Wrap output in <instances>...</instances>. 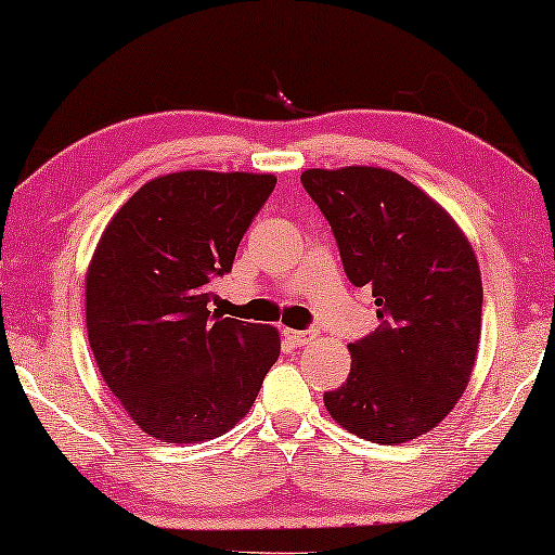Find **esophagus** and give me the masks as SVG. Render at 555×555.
<instances>
[{"instance_id": "esophagus-1", "label": "esophagus", "mask_w": 555, "mask_h": 555, "mask_svg": "<svg viewBox=\"0 0 555 555\" xmlns=\"http://www.w3.org/2000/svg\"><path fill=\"white\" fill-rule=\"evenodd\" d=\"M283 336L291 340L293 346H306L310 338H315L313 331H295V328H283Z\"/></svg>"}]
</instances>
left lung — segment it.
<instances>
[{
	"label": "left lung",
	"mask_w": 555,
	"mask_h": 555,
	"mask_svg": "<svg viewBox=\"0 0 555 555\" xmlns=\"http://www.w3.org/2000/svg\"><path fill=\"white\" fill-rule=\"evenodd\" d=\"M302 186L328 219L356 287L376 298L378 331L348 344L351 374L323 404L340 427L401 444L452 412L477 361L482 278L442 204L378 166L308 169Z\"/></svg>",
	"instance_id": "8db88e82"
}]
</instances>
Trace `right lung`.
<instances>
[{"label":"right lung","mask_w":555,"mask_h":555,"mask_svg":"<svg viewBox=\"0 0 555 555\" xmlns=\"http://www.w3.org/2000/svg\"><path fill=\"white\" fill-rule=\"evenodd\" d=\"M272 173L173 171L105 224L86 272L95 363L133 424L173 444L222 437L280 356L275 325L211 313L209 280L232 270Z\"/></svg>","instance_id":"add662e5"}]
</instances>
